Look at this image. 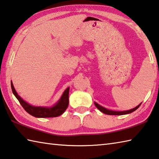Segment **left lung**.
I'll use <instances>...</instances> for the list:
<instances>
[{"mask_svg":"<svg viewBox=\"0 0 159 159\" xmlns=\"http://www.w3.org/2000/svg\"><path fill=\"white\" fill-rule=\"evenodd\" d=\"M94 104L96 105V107H97L99 110L101 111H102V113H104L105 114H109V115H123V114H129V113H132L134 111H135L136 110H137V109L139 107L140 105L141 104L139 105L138 106H136V107L132 109V110H127V111H111V110H107V109L104 108L103 107L101 106V105H99L98 103H96V102H94Z\"/></svg>","mask_w":159,"mask_h":159,"instance_id":"1","label":"left lung"}]
</instances>
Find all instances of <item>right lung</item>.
<instances>
[{
	"label": "right lung",
	"mask_w": 159,
	"mask_h": 159,
	"mask_svg": "<svg viewBox=\"0 0 159 159\" xmlns=\"http://www.w3.org/2000/svg\"><path fill=\"white\" fill-rule=\"evenodd\" d=\"M11 87L12 92L16 98L19 101L22 107L24 108L27 113L37 118H48V117H57L60 116L66 110L68 104H69V90L70 88H67L62 95L61 98L57 105L52 107H34L28 104L23 101L19 96L14 88L13 83L11 81Z\"/></svg>",
	"instance_id": "1"
}]
</instances>
